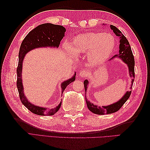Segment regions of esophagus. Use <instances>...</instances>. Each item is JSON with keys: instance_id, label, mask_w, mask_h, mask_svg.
Here are the masks:
<instances>
[{"instance_id": "obj_1", "label": "esophagus", "mask_w": 150, "mask_h": 150, "mask_svg": "<svg viewBox=\"0 0 150 150\" xmlns=\"http://www.w3.org/2000/svg\"><path fill=\"white\" fill-rule=\"evenodd\" d=\"M79 75L81 77H85L88 75V73H87V71H81L79 72Z\"/></svg>"}]
</instances>
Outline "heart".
Segmentation results:
<instances>
[{
    "label": "heart",
    "mask_w": 150,
    "mask_h": 150,
    "mask_svg": "<svg viewBox=\"0 0 150 150\" xmlns=\"http://www.w3.org/2000/svg\"><path fill=\"white\" fill-rule=\"evenodd\" d=\"M114 37L110 34L90 32L80 34L72 39L71 44H65L67 50L72 54H88L92 65L97 66L106 60L115 47Z\"/></svg>",
    "instance_id": "heart-1"
}]
</instances>
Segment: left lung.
<instances>
[{"instance_id": "1", "label": "left lung", "mask_w": 150, "mask_h": 150, "mask_svg": "<svg viewBox=\"0 0 150 150\" xmlns=\"http://www.w3.org/2000/svg\"><path fill=\"white\" fill-rule=\"evenodd\" d=\"M110 28L111 30H113V33L115 34V35L119 38V53L117 55L113 56L110 60H113L114 58H119L121 59L122 61L126 64L128 66V68L129 70V73L130 77L132 79L131 82V86L129 88V91H126L125 94L121 97V98L114 103L113 104H111L108 106H97V105L93 104L90 101H89L87 99V96L85 95L86 98V104L89 110H90L92 113L97 115H105V114H110L116 112V111H119L120 108L123 106V104L126 103L127 100L128 99L130 95H131L132 89L133 81H134L135 78V71H134V66H135V60H134V57L133 55V53L132 52L131 47H130L129 43L128 40H127L125 36L122 33V32L118 29L115 26H113V25H110ZM89 84V81L87 80H85L84 81V89H85V93L86 94L88 86Z\"/></svg>"}]
</instances>
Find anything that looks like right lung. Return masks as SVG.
Returning <instances> with one entry per match:
<instances>
[{
  "label": "right lung",
  "mask_w": 150,
  "mask_h": 150,
  "mask_svg": "<svg viewBox=\"0 0 150 150\" xmlns=\"http://www.w3.org/2000/svg\"><path fill=\"white\" fill-rule=\"evenodd\" d=\"M66 28L60 25H55L51 23H46L40 24L33 30H31L28 33L22 42L20 47L18 53V64L17 69V86L18 88L19 97L22 103L24 106L27 108L31 112L38 115H53L59 111L61 106L62 100L58 106L52 109H47L44 107L35 105L28 100L26 95L24 94L23 84H22V71L23 60L26 54L30 51L40 48V47H54L58 48L60 41L64 37ZM76 73L72 77L63 81L61 86V96L63 91L65 90L68 86L75 80Z\"/></svg>",
  "instance_id": "add662e5"
}]
</instances>
